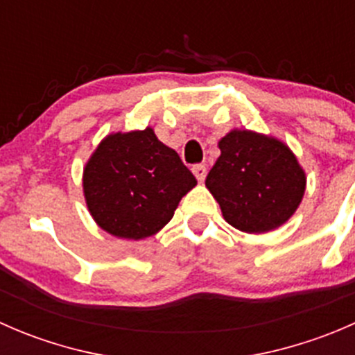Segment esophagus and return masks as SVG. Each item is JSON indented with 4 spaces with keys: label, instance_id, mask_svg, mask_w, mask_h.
Returning a JSON list of instances; mask_svg holds the SVG:
<instances>
[{
    "label": "esophagus",
    "instance_id": "obj_1",
    "mask_svg": "<svg viewBox=\"0 0 355 355\" xmlns=\"http://www.w3.org/2000/svg\"><path fill=\"white\" fill-rule=\"evenodd\" d=\"M192 173L196 175V178H198L199 182H204L207 170H206V166H204V164H194V166H192Z\"/></svg>",
    "mask_w": 355,
    "mask_h": 355
}]
</instances>
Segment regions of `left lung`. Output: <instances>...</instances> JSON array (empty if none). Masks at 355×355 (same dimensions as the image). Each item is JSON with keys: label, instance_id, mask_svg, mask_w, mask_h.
Instances as JSON below:
<instances>
[{"label": "left lung", "instance_id": "left-lung-1", "mask_svg": "<svg viewBox=\"0 0 355 355\" xmlns=\"http://www.w3.org/2000/svg\"><path fill=\"white\" fill-rule=\"evenodd\" d=\"M221 156L206 177L225 220L247 234H263L295 213L306 175L292 151L273 137L232 130L220 141Z\"/></svg>", "mask_w": 355, "mask_h": 355}]
</instances>
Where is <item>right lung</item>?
<instances>
[{"instance_id": "1", "label": "right lung", "mask_w": 355, "mask_h": 355, "mask_svg": "<svg viewBox=\"0 0 355 355\" xmlns=\"http://www.w3.org/2000/svg\"><path fill=\"white\" fill-rule=\"evenodd\" d=\"M198 184L153 128L108 135L84 170V194L96 223L114 237L146 239L173 218Z\"/></svg>"}]
</instances>
